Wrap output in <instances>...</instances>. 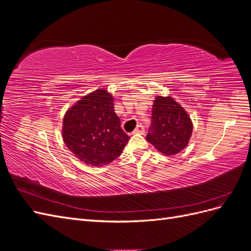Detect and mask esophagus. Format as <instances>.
<instances>
[{
    "label": "esophagus",
    "instance_id": "1",
    "mask_svg": "<svg viewBox=\"0 0 251 251\" xmlns=\"http://www.w3.org/2000/svg\"><path fill=\"white\" fill-rule=\"evenodd\" d=\"M144 131H146V130H144V126L142 125H138L137 127H136L134 130L133 134H143Z\"/></svg>",
    "mask_w": 251,
    "mask_h": 251
}]
</instances>
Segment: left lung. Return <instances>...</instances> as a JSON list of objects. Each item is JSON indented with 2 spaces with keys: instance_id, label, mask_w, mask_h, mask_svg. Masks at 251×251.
Listing matches in <instances>:
<instances>
[{
  "instance_id": "obj_1",
  "label": "left lung",
  "mask_w": 251,
  "mask_h": 251,
  "mask_svg": "<svg viewBox=\"0 0 251 251\" xmlns=\"http://www.w3.org/2000/svg\"><path fill=\"white\" fill-rule=\"evenodd\" d=\"M192 132V120L185 110L173 97L157 96L147 140L160 153L176 155L186 148Z\"/></svg>"
}]
</instances>
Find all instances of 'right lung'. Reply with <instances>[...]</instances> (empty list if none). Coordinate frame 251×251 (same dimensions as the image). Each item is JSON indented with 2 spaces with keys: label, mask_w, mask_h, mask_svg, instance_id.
Wrapping results in <instances>:
<instances>
[{
  "label": "right lung",
  "mask_w": 251,
  "mask_h": 251,
  "mask_svg": "<svg viewBox=\"0 0 251 251\" xmlns=\"http://www.w3.org/2000/svg\"><path fill=\"white\" fill-rule=\"evenodd\" d=\"M114 98L107 90L83 96L67 111L63 138L80 161L93 166L111 163L123 153L130 137L120 127Z\"/></svg>",
  "instance_id": "obj_1"
}]
</instances>
